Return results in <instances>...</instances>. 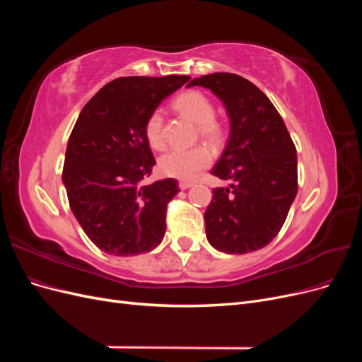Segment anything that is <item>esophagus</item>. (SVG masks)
<instances>
[{
	"label": "esophagus",
	"instance_id": "esophagus-1",
	"mask_svg": "<svg viewBox=\"0 0 362 362\" xmlns=\"http://www.w3.org/2000/svg\"><path fill=\"white\" fill-rule=\"evenodd\" d=\"M193 185V182H190V181H181L180 182V189L181 190H187V189H190Z\"/></svg>",
	"mask_w": 362,
	"mask_h": 362
}]
</instances>
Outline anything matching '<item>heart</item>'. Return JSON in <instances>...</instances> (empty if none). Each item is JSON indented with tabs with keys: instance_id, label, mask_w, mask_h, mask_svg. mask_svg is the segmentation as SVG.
<instances>
[{
	"instance_id": "b5f03b06",
	"label": "heart",
	"mask_w": 362,
	"mask_h": 362,
	"mask_svg": "<svg viewBox=\"0 0 362 362\" xmlns=\"http://www.w3.org/2000/svg\"><path fill=\"white\" fill-rule=\"evenodd\" d=\"M172 107L184 117L196 124V136L213 148L221 146L226 139V128L214 117V105L199 90H185L175 98ZM145 139L151 148H164L163 117L160 112H152L144 125ZM211 164V154L205 146L198 145L189 149H172L161 156L158 169L169 178L193 181Z\"/></svg>"
}]
</instances>
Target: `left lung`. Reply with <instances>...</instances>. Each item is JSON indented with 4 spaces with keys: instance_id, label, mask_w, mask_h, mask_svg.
Instances as JSON below:
<instances>
[{
    "instance_id": "obj_1",
    "label": "left lung",
    "mask_w": 362,
    "mask_h": 362,
    "mask_svg": "<svg viewBox=\"0 0 362 362\" xmlns=\"http://www.w3.org/2000/svg\"><path fill=\"white\" fill-rule=\"evenodd\" d=\"M223 101L231 134L211 175L231 180L216 187L205 217L206 238L225 254L267 246L286 222L298 193V156L278 110L243 76L216 72L194 78Z\"/></svg>"
}]
</instances>
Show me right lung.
<instances>
[{"label": "right lung", "mask_w": 362, "mask_h": 362, "mask_svg": "<svg viewBox=\"0 0 362 362\" xmlns=\"http://www.w3.org/2000/svg\"><path fill=\"white\" fill-rule=\"evenodd\" d=\"M189 80V75L116 78L76 119L62 180L75 218L105 254H145L161 243L168 204L180 189L173 178L144 184L156 164L144 125L164 98Z\"/></svg>", "instance_id": "1"}]
</instances>
